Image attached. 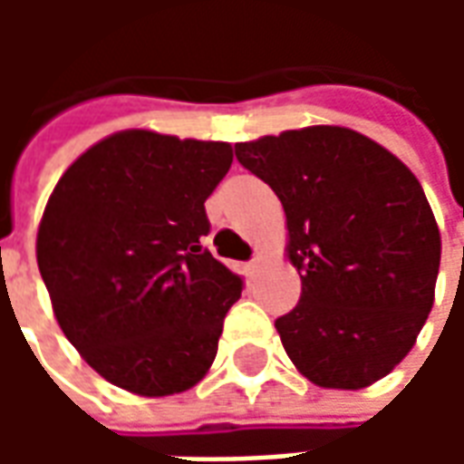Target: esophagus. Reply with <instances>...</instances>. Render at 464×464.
<instances>
[{
	"instance_id": "obj_1",
	"label": "esophagus",
	"mask_w": 464,
	"mask_h": 464,
	"mask_svg": "<svg viewBox=\"0 0 464 464\" xmlns=\"http://www.w3.org/2000/svg\"><path fill=\"white\" fill-rule=\"evenodd\" d=\"M261 268H263V256L261 253H256V256H253L251 261L246 263V271H248V276H258V273H261Z\"/></svg>"
}]
</instances>
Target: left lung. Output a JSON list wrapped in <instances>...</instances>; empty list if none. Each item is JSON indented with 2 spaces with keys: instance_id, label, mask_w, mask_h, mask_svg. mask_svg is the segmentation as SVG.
<instances>
[{
  "instance_id": "8db88e82",
  "label": "left lung",
  "mask_w": 464,
  "mask_h": 464,
  "mask_svg": "<svg viewBox=\"0 0 464 464\" xmlns=\"http://www.w3.org/2000/svg\"><path fill=\"white\" fill-rule=\"evenodd\" d=\"M236 159L285 211L301 301L276 331L293 365L321 388L385 378L415 345L435 298L440 231L418 179L341 126L236 143Z\"/></svg>"
}]
</instances>
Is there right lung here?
<instances>
[{
  "mask_svg": "<svg viewBox=\"0 0 464 464\" xmlns=\"http://www.w3.org/2000/svg\"><path fill=\"white\" fill-rule=\"evenodd\" d=\"M231 161L228 143L133 129L82 153L46 203L36 263L56 321L119 388L161 398L211 368L243 291L201 246Z\"/></svg>",
  "mask_w": 464,
  "mask_h": 464,
  "instance_id": "1",
  "label": "right lung"
}]
</instances>
